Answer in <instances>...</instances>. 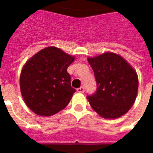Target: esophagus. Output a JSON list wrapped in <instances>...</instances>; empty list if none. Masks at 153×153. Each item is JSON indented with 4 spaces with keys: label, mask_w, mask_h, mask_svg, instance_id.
<instances>
[{
    "label": "esophagus",
    "mask_w": 153,
    "mask_h": 153,
    "mask_svg": "<svg viewBox=\"0 0 153 153\" xmlns=\"http://www.w3.org/2000/svg\"><path fill=\"white\" fill-rule=\"evenodd\" d=\"M77 92H78V93H84V88H83V87H80V88H77Z\"/></svg>",
    "instance_id": "34e87169"
}]
</instances>
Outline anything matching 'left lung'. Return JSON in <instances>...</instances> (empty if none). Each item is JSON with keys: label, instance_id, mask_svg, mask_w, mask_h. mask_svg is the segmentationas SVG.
<instances>
[{"label": "left lung", "instance_id": "8db88e82", "mask_svg": "<svg viewBox=\"0 0 153 153\" xmlns=\"http://www.w3.org/2000/svg\"><path fill=\"white\" fill-rule=\"evenodd\" d=\"M97 90L87 98L97 114L106 119L125 115L134 103L138 93L137 74L128 62L115 53L106 52L88 58Z\"/></svg>", "mask_w": 153, "mask_h": 153}]
</instances>
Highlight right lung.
I'll list each match as a JSON object with an SVG mask.
<instances>
[{
    "label": "right lung",
    "mask_w": 153,
    "mask_h": 153,
    "mask_svg": "<svg viewBox=\"0 0 153 153\" xmlns=\"http://www.w3.org/2000/svg\"><path fill=\"white\" fill-rule=\"evenodd\" d=\"M74 57L54 47L28 60L20 74V89L26 105L39 115L50 116L69 104L75 89L67 68Z\"/></svg>",
    "instance_id": "obj_1"
}]
</instances>
